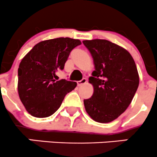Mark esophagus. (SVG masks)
Returning <instances> with one entry per match:
<instances>
[{"instance_id": "esophagus-1", "label": "esophagus", "mask_w": 157, "mask_h": 157, "mask_svg": "<svg viewBox=\"0 0 157 157\" xmlns=\"http://www.w3.org/2000/svg\"><path fill=\"white\" fill-rule=\"evenodd\" d=\"M86 81H87L86 79L83 78L81 80H80V81H77V86H81L82 85H83V84H85L86 83Z\"/></svg>"}]
</instances>
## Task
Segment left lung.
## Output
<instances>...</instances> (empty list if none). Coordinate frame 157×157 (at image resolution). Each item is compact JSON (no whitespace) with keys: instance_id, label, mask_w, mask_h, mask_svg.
Wrapping results in <instances>:
<instances>
[{"instance_id":"left-lung-1","label":"left lung","mask_w":157,"mask_h":157,"mask_svg":"<svg viewBox=\"0 0 157 157\" xmlns=\"http://www.w3.org/2000/svg\"><path fill=\"white\" fill-rule=\"evenodd\" d=\"M93 59L95 71L89 82L93 95L84 99V106L92 120L110 123L120 117L132 102L139 84V76L131 54L107 40H83Z\"/></svg>"}]
</instances>
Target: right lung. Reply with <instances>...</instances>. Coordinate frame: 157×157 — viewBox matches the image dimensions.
Masks as SVG:
<instances>
[{"label":"right lung","instance_id":"right-lung-1","mask_svg":"<svg viewBox=\"0 0 157 157\" xmlns=\"http://www.w3.org/2000/svg\"><path fill=\"white\" fill-rule=\"evenodd\" d=\"M80 40L69 37L47 40L36 44L21 61L18 69V92L26 110L33 117H48L60 108L64 98L77 86L65 79L56 82L71 51Z\"/></svg>","mask_w":157,"mask_h":157}]
</instances>
